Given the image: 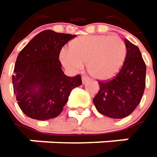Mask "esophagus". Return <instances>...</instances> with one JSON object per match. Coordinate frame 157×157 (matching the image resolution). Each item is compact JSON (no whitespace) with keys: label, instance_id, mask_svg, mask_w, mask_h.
<instances>
[{"label":"esophagus","instance_id":"esophagus-1","mask_svg":"<svg viewBox=\"0 0 157 157\" xmlns=\"http://www.w3.org/2000/svg\"><path fill=\"white\" fill-rule=\"evenodd\" d=\"M89 80V78L88 77V76H82V83L83 84L86 83V82H87Z\"/></svg>","mask_w":157,"mask_h":157}]
</instances>
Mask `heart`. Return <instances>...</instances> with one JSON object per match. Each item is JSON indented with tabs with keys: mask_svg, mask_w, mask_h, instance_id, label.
<instances>
[{
	"mask_svg": "<svg viewBox=\"0 0 157 157\" xmlns=\"http://www.w3.org/2000/svg\"><path fill=\"white\" fill-rule=\"evenodd\" d=\"M126 46L117 36L101 35H83L74 39L68 49L60 52L62 66L75 72L86 67L95 79L105 81L113 78L122 68L126 59Z\"/></svg>",
	"mask_w": 157,
	"mask_h": 157,
	"instance_id": "heart-1",
	"label": "heart"
}]
</instances>
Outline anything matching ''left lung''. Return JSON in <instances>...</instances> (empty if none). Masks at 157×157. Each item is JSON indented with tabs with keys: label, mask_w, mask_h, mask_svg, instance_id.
I'll return each instance as SVG.
<instances>
[{
	"label": "left lung",
	"mask_w": 157,
	"mask_h": 157,
	"mask_svg": "<svg viewBox=\"0 0 157 157\" xmlns=\"http://www.w3.org/2000/svg\"><path fill=\"white\" fill-rule=\"evenodd\" d=\"M124 64L116 76L98 82L100 89L93 102L101 115L121 119L130 115L142 100L146 79V65L137 46L125 39Z\"/></svg>",
	"instance_id": "1"
}]
</instances>
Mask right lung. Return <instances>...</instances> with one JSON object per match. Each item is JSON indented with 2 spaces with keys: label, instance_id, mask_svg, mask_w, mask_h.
I'll return each mask as SVG.
<instances>
[{
  "label": "right lung",
  "instance_id": "obj_1",
  "mask_svg": "<svg viewBox=\"0 0 157 157\" xmlns=\"http://www.w3.org/2000/svg\"><path fill=\"white\" fill-rule=\"evenodd\" d=\"M75 35L50 29L36 35L20 52L12 76L14 93L27 116L45 121L62 113L72 89L82 85V77L67 76L59 55Z\"/></svg>",
  "mask_w": 157,
  "mask_h": 157
}]
</instances>
